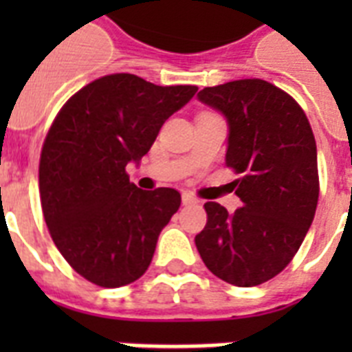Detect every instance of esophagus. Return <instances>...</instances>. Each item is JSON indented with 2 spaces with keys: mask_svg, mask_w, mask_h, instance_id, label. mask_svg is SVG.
<instances>
[{
  "mask_svg": "<svg viewBox=\"0 0 352 352\" xmlns=\"http://www.w3.org/2000/svg\"><path fill=\"white\" fill-rule=\"evenodd\" d=\"M199 201L195 197H193L192 193H182V204H184V206H190V204H197Z\"/></svg>",
  "mask_w": 352,
  "mask_h": 352,
  "instance_id": "34e87169",
  "label": "esophagus"
}]
</instances>
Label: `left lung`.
Returning <instances> with one entry per match:
<instances>
[{
    "mask_svg": "<svg viewBox=\"0 0 352 352\" xmlns=\"http://www.w3.org/2000/svg\"><path fill=\"white\" fill-rule=\"evenodd\" d=\"M197 98L226 118V166L243 173L235 181L243 204L234 214L204 204L208 221L195 246L217 278L256 287L289 265L311 228L320 195L316 140L298 102L265 80L204 87Z\"/></svg>",
    "mask_w": 352,
    "mask_h": 352,
    "instance_id": "left-lung-1",
    "label": "left lung"
}]
</instances>
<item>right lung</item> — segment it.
I'll list each match as a JSON object with an SVG mask.
<instances>
[{"instance_id":"right-lung-1","label":"right lung","mask_w":352,"mask_h":352,"mask_svg":"<svg viewBox=\"0 0 352 352\" xmlns=\"http://www.w3.org/2000/svg\"><path fill=\"white\" fill-rule=\"evenodd\" d=\"M195 93V85L109 74L71 96L52 122L40 159L43 217L60 254L91 283L115 289L148 270L181 193L144 192L126 166L140 162Z\"/></svg>"}]
</instances>
